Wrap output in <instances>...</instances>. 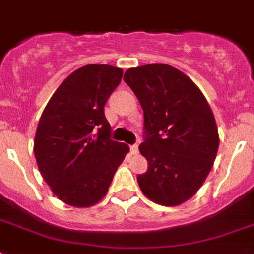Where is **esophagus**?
Wrapping results in <instances>:
<instances>
[{
  "mask_svg": "<svg viewBox=\"0 0 254 254\" xmlns=\"http://www.w3.org/2000/svg\"><path fill=\"white\" fill-rule=\"evenodd\" d=\"M130 153L131 154H137V153H138V145H137V143L130 145Z\"/></svg>",
  "mask_w": 254,
  "mask_h": 254,
  "instance_id": "obj_1",
  "label": "esophagus"
}]
</instances>
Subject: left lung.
Here are the masks:
<instances>
[{
  "instance_id": "1",
  "label": "left lung",
  "mask_w": 254,
  "mask_h": 254,
  "mask_svg": "<svg viewBox=\"0 0 254 254\" xmlns=\"http://www.w3.org/2000/svg\"><path fill=\"white\" fill-rule=\"evenodd\" d=\"M124 81L143 111L141 154L147 171L137 177L143 195L161 205L193 196L219 149L216 121L200 89L179 69L146 64L127 69Z\"/></svg>"
}]
</instances>
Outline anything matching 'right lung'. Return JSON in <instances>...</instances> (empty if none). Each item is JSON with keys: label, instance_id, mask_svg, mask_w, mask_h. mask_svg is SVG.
I'll use <instances>...</instances> for the list:
<instances>
[{"label": "right lung", "instance_id": "1", "mask_svg": "<svg viewBox=\"0 0 254 254\" xmlns=\"http://www.w3.org/2000/svg\"><path fill=\"white\" fill-rule=\"evenodd\" d=\"M123 69L88 64L76 69L46 105L38 124L34 154L46 183L62 201L89 207L101 200L129 151L111 138L104 115Z\"/></svg>", "mask_w": 254, "mask_h": 254}]
</instances>
